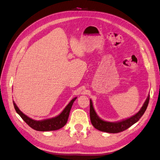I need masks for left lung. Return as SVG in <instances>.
<instances>
[{"label":"left lung","mask_w":160,"mask_h":160,"mask_svg":"<svg viewBox=\"0 0 160 160\" xmlns=\"http://www.w3.org/2000/svg\"><path fill=\"white\" fill-rule=\"evenodd\" d=\"M149 95L147 97L142 107L135 115L119 122H110L101 120L97 116L96 112L95 111V109L93 108L92 100L91 99L90 100V118H91V123L96 129L102 131V132L108 133H118L122 132V131L130 128L131 126H132L139 120V119L142 117V116L146 111L147 106H148L149 104Z\"/></svg>","instance_id":"1"}]
</instances>
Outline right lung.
Here are the masks:
<instances>
[{"instance_id": "obj_1", "label": "right lung", "mask_w": 160, "mask_h": 160, "mask_svg": "<svg viewBox=\"0 0 160 160\" xmlns=\"http://www.w3.org/2000/svg\"><path fill=\"white\" fill-rule=\"evenodd\" d=\"M76 98L77 97L73 98V99L69 102L68 105L65 108V109L59 115L54 118H49V119L38 121L34 120L25 115L23 112L20 111L14 101L13 105L16 112L21 116L22 119L26 122V124L29 126H30L32 128L38 131H51L59 130L66 124L67 121L68 120L69 112H70L71 108L72 107V105L74 101L76 99Z\"/></svg>"}]
</instances>
